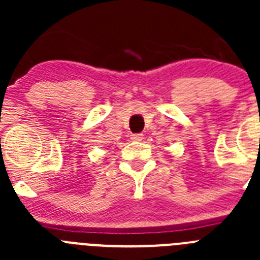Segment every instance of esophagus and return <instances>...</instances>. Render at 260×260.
Returning a JSON list of instances; mask_svg holds the SVG:
<instances>
[{
    "label": "esophagus",
    "mask_w": 260,
    "mask_h": 260,
    "mask_svg": "<svg viewBox=\"0 0 260 260\" xmlns=\"http://www.w3.org/2000/svg\"><path fill=\"white\" fill-rule=\"evenodd\" d=\"M132 139L134 142H141V141H143L144 138H143V134H133Z\"/></svg>",
    "instance_id": "obj_1"
}]
</instances>
